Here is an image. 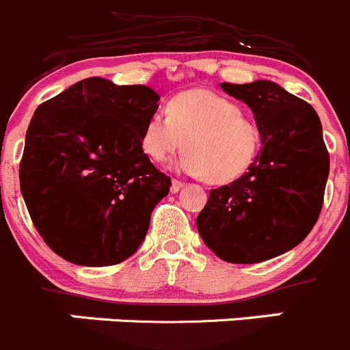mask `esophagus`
<instances>
[{
  "label": "esophagus",
  "instance_id": "esophagus-1",
  "mask_svg": "<svg viewBox=\"0 0 350 350\" xmlns=\"http://www.w3.org/2000/svg\"><path fill=\"white\" fill-rule=\"evenodd\" d=\"M183 186H185V183L178 181V179H172V183H171V191H172V193H178V191L181 190Z\"/></svg>",
  "mask_w": 350,
  "mask_h": 350
}]
</instances>
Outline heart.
Instances as JSON below:
<instances>
[{"mask_svg":"<svg viewBox=\"0 0 350 350\" xmlns=\"http://www.w3.org/2000/svg\"><path fill=\"white\" fill-rule=\"evenodd\" d=\"M142 150L162 164L185 146L178 167L215 185L243 176L256 162L260 129L230 98L207 90L183 91L167 103V116L153 112L142 131Z\"/></svg>","mask_w":350,"mask_h":350,"instance_id":"b5f03b06","label":"heart"}]
</instances>
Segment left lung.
<instances>
[{
    "instance_id": "8db88e82",
    "label": "left lung",
    "mask_w": 350,
    "mask_h": 350,
    "mask_svg": "<svg viewBox=\"0 0 350 350\" xmlns=\"http://www.w3.org/2000/svg\"><path fill=\"white\" fill-rule=\"evenodd\" d=\"M221 88L252 110L262 146L241 178L211 190L197 228L219 259L262 262L297 247L318 221L329 172L321 120L273 81Z\"/></svg>"
}]
</instances>
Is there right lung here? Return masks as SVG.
Segmentation results:
<instances>
[{"instance_id":"right-lung-1","label":"right lung","mask_w":350,"mask_h":350,"mask_svg":"<svg viewBox=\"0 0 350 350\" xmlns=\"http://www.w3.org/2000/svg\"><path fill=\"white\" fill-rule=\"evenodd\" d=\"M160 96L148 86L88 77L36 109L21 191L48 247L77 266H113L138 250L171 178L143 153Z\"/></svg>"}]
</instances>
